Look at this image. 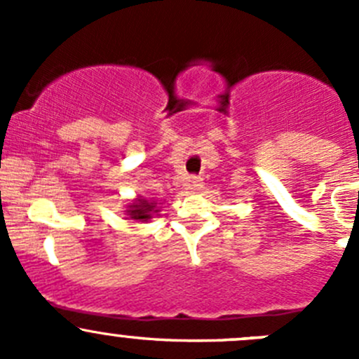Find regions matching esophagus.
<instances>
[{"mask_svg": "<svg viewBox=\"0 0 359 359\" xmlns=\"http://www.w3.org/2000/svg\"><path fill=\"white\" fill-rule=\"evenodd\" d=\"M203 187V182L201 179H198V177H193V179H189V182H187V189L191 191H200Z\"/></svg>", "mask_w": 359, "mask_h": 359, "instance_id": "esophagus-1", "label": "esophagus"}]
</instances>
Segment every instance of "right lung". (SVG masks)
Listing matches in <instances>:
<instances>
[{"mask_svg": "<svg viewBox=\"0 0 359 359\" xmlns=\"http://www.w3.org/2000/svg\"><path fill=\"white\" fill-rule=\"evenodd\" d=\"M159 206L158 201L153 200V198H144L137 196L135 200L130 201L125 208L126 219L137 220V222H149L154 215H158Z\"/></svg>", "mask_w": 359, "mask_h": 359, "instance_id": "add662e5", "label": "right lung"}]
</instances>
